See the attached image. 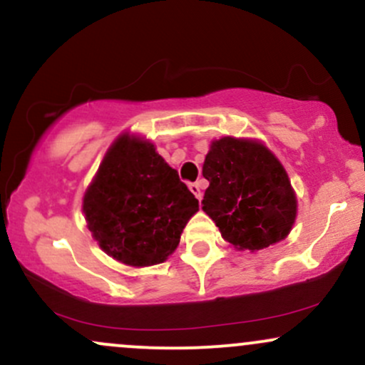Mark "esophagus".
Returning a JSON list of instances; mask_svg holds the SVG:
<instances>
[{"label": "esophagus", "instance_id": "esophagus-1", "mask_svg": "<svg viewBox=\"0 0 365 365\" xmlns=\"http://www.w3.org/2000/svg\"><path fill=\"white\" fill-rule=\"evenodd\" d=\"M190 190L191 193H193L196 198H198V202L202 203V198H203V191H202V182H191L190 184Z\"/></svg>", "mask_w": 365, "mask_h": 365}]
</instances>
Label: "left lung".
<instances>
[{"mask_svg":"<svg viewBox=\"0 0 365 365\" xmlns=\"http://www.w3.org/2000/svg\"><path fill=\"white\" fill-rule=\"evenodd\" d=\"M210 182L203 212L237 250L267 248L284 240L297 217V196L284 167L253 139L220 138L205 157Z\"/></svg>","mask_w":365,"mask_h":365,"instance_id":"obj_1","label":"left lung"}]
</instances>
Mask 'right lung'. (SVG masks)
Returning a JSON list of instances; mask_svg holds the SVG:
<instances>
[{
	"label": "right lung",
	"mask_w": 365,
	"mask_h": 365,
	"mask_svg": "<svg viewBox=\"0 0 365 365\" xmlns=\"http://www.w3.org/2000/svg\"><path fill=\"white\" fill-rule=\"evenodd\" d=\"M83 212L106 255L146 267L178 248L198 200L150 141L122 134L89 184Z\"/></svg>",
	"instance_id": "1"
}]
</instances>
